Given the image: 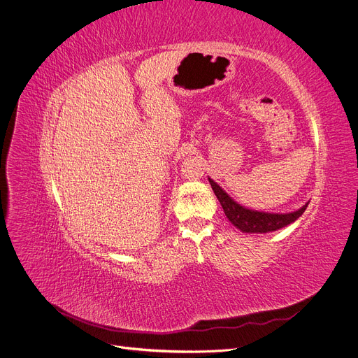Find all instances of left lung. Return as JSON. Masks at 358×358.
I'll return each mask as SVG.
<instances>
[{
  "mask_svg": "<svg viewBox=\"0 0 358 358\" xmlns=\"http://www.w3.org/2000/svg\"><path fill=\"white\" fill-rule=\"evenodd\" d=\"M208 181L224 210V214L231 221V224L237 227V229L243 233L263 234V233L277 231L282 229V227L294 222L297 218H300L308 206L307 203L300 210L294 213H285V214L255 211V210L245 208L240 206L237 201H234L214 180L208 178Z\"/></svg>",
  "mask_w": 358,
  "mask_h": 358,
  "instance_id": "obj_1",
  "label": "left lung"
}]
</instances>
